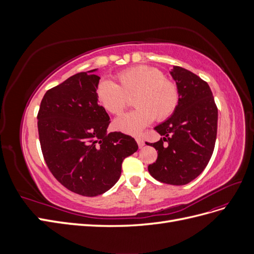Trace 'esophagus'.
Wrapping results in <instances>:
<instances>
[{"mask_svg": "<svg viewBox=\"0 0 254 254\" xmlns=\"http://www.w3.org/2000/svg\"><path fill=\"white\" fill-rule=\"evenodd\" d=\"M135 141H136L137 145H139V147H140V148H142L143 146L145 145V143H144V141L142 140V137H141V136H135Z\"/></svg>", "mask_w": 254, "mask_h": 254, "instance_id": "1", "label": "esophagus"}]
</instances>
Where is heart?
Segmentation results:
<instances>
[{
	"instance_id": "b5f03b06",
	"label": "heart",
	"mask_w": 254,
	"mask_h": 254,
	"mask_svg": "<svg viewBox=\"0 0 254 254\" xmlns=\"http://www.w3.org/2000/svg\"><path fill=\"white\" fill-rule=\"evenodd\" d=\"M115 79L118 83L99 81L95 94L99 105L115 115L123 112L128 105V96L134 94L136 108L114 121V127L120 131L135 134L155 119L158 122L167 120L178 106L179 91L176 83L165 78L156 67H129L115 75Z\"/></svg>"
}]
</instances>
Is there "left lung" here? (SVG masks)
Masks as SVG:
<instances>
[{"mask_svg": "<svg viewBox=\"0 0 254 254\" xmlns=\"http://www.w3.org/2000/svg\"><path fill=\"white\" fill-rule=\"evenodd\" d=\"M171 75L179 103L172 117L155 127L163 137L147 144L158 150L148 172L160 182L184 186L203 172L212 157L218 110L206 81L181 66H174Z\"/></svg>", "mask_w": 254, "mask_h": 254, "instance_id": "8db88e82", "label": "left lung"}]
</instances>
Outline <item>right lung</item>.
<instances>
[{"instance_id": "add662e5", "label": "right lung", "mask_w": 254, "mask_h": 254, "mask_svg": "<svg viewBox=\"0 0 254 254\" xmlns=\"http://www.w3.org/2000/svg\"><path fill=\"white\" fill-rule=\"evenodd\" d=\"M95 71L77 73L48 90L37 115L49 170L64 188L87 197L110 190L120 179L123 160L137 150L130 135L107 133L110 118L97 103Z\"/></svg>"}]
</instances>
